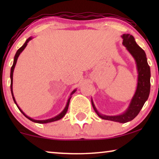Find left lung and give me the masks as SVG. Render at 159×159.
<instances>
[{"label":"left lung","instance_id":"obj_1","mask_svg":"<svg viewBox=\"0 0 159 159\" xmlns=\"http://www.w3.org/2000/svg\"><path fill=\"white\" fill-rule=\"evenodd\" d=\"M121 38L123 39L122 45L126 47L136 63L138 75L135 93L127 110L121 114L116 116H107L100 114L95 108L93 99L91 100V102L95 113L101 119L119 123H126L132 120L138 116L145 101L148 98L151 90V69L147 61L146 54L137 44L134 37L129 34H123Z\"/></svg>","mask_w":159,"mask_h":159}]
</instances>
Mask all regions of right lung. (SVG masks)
I'll use <instances>...</instances> for the list:
<instances>
[{
    "label": "right lung",
    "mask_w": 159,
    "mask_h": 159,
    "mask_svg": "<svg viewBox=\"0 0 159 159\" xmlns=\"http://www.w3.org/2000/svg\"><path fill=\"white\" fill-rule=\"evenodd\" d=\"M32 39V37H30V38H28L27 40H26V42H25V43H24V45H22V46H21V47L20 48H19V49L18 50V51H16V54H15V56H14V63H13V65H12V66H11V75H10V78H11V91L12 98H13V100H14L15 104H16L17 107H18L19 110L20 111H21V113H22V114H23L24 115H25V116L27 117V118L28 119H30V121H33V122H35V123H39V124H46V123H49V122H53V121L59 120V119L63 118V117L64 116V115L66 114L67 110H68L69 105V102H70V99H71V95H72L74 94V93H75L76 92V91H77V89H75V90H74L72 91V92H71L70 95H69L68 101H67L66 105V106H65V108H64V110H63L59 114H58L57 116H54V117H53V118H51V119H45V120H36V119H32L31 117L27 116V115H26V114H25V113H24V112L22 111V110H21V108L19 107V106L17 105V103H16V100H15V98H14V93H13V73H14V70L15 66H16L17 59H18V57L19 56V55H20V53L24 51V49H25V48H26V46H27V43H29V41L31 40Z\"/></svg>",
    "instance_id": "add662e5"
}]
</instances>
